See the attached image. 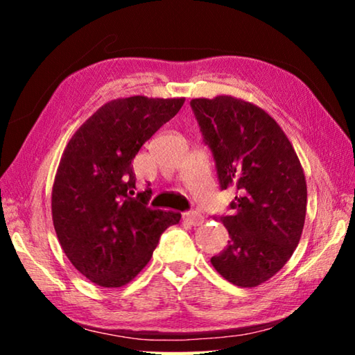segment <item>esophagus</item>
I'll use <instances>...</instances> for the list:
<instances>
[{
    "label": "esophagus",
    "mask_w": 355,
    "mask_h": 355,
    "mask_svg": "<svg viewBox=\"0 0 355 355\" xmlns=\"http://www.w3.org/2000/svg\"><path fill=\"white\" fill-rule=\"evenodd\" d=\"M183 219L186 222H189L191 225H200L203 222V216L199 211H194V209H191V211L183 213Z\"/></svg>",
    "instance_id": "esophagus-1"
}]
</instances>
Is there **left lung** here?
<instances>
[{
  "label": "left lung",
  "instance_id": "1",
  "mask_svg": "<svg viewBox=\"0 0 355 355\" xmlns=\"http://www.w3.org/2000/svg\"><path fill=\"white\" fill-rule=\"evenodd\" d=\"M211 150L220 189L235 186L232 214L216 216L230 235L211 258L222 277L252 288L290 260L302 235L307 184L291 142L277 122L248 101L219 95L191 100Z\"/></svg>",
  "mask_w": 355,
  "mask_h": 355
}]
</instances>
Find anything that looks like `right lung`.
<instances>
[{
	"instance_id": "obj_1",
	"label": "right lung",
	"mask_w": 355,
	"mask_h": 355,
	"mask_svg": "<svg viewBox=\"0 0 355 355\" xmlns=\"http://www.w3.org/2000/svg\"><path fill=\"white\" fill-rule=\"evenodd\" d=\"M183 103L141 95L112 100L64 150L53 184V224L65 255L94 284L119 288L133 280L163 232L182 218L148 207L152 189L136 192L131 161Z\"/></svg>"
}]
</instances>
